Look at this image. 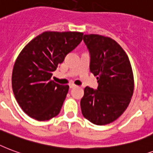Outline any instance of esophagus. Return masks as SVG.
<instances>
[{
  "label": "esophagus",
  "mask_w": 153,
  "mask_h": 153,
  "mask_svg": "<svg viewBox=\"0 0 153 153\" xmlns=\"http://www.w3.org/2000/svg\"><path fill=\"white\" fill-rule=\"evenodd\" d=\"M69 87H70V88H73L76 87V85H74V84H71V85H69Z\"/></svg>",
  "instance_id": "34e87169"
}]
</instances>
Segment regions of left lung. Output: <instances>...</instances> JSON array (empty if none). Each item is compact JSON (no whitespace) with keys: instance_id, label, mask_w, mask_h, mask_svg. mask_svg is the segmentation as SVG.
I'll return each mask as SVG.
<instances>
[{"instance_id":"8db88e82","label":"left lung","mask_w":153,"mask_h":153,"mask_svg":"<svg viewBox=\"0 0 153 153\" xmlns=\"http://www.w3.org/2000/svg\"><path fill=\"white\" fill-rule=\"evenodd\" d=\"M90 52V71L98 80L97 90L85 87L80 100L85 119L97 125L112 123L129 105L134 77L128 56L113 39L98 34L84 36Z\"/></svg>"}]
</instances>
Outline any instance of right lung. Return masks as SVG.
Segmentation results:
<instances>
[{"label":"right lung","instance_id":"right-lung-1","mask_svg":"<svg viewBox=\"0 0 153 153\" xmlns=\"http://www.w3.org/2000/svg\"><path fill=\"white\" fill-rule=\"evenodd\" d=\"M80 32H44L28 42L14 64L12 87L21 109L44 121L59 114L68 85L52 80L53 72L81 42Z\"/></svg>","mask_w":153,"mask_h":153}]
</instances>
